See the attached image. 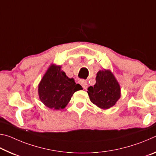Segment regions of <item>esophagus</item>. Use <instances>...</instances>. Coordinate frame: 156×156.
I'll return each mask as SVG.
<instances>
[{
    "label": "esophagus",
    "mask_w": 156,
    "mask_h": 156,
    "mask_svg": "<svg viewBox=\"0 0 156 156\" xmlns=\"http://www.w3.org/2000/svg\"><path fill=\"white\" fill-rule=\"evenodd\" d=\"M78 82H79V84H80V85H81L82 87H83L84 89H86L87 88L88 84H87V83L86 80H80Z\"/></svg>",
    "instance_id": "obj_1"
}]
</instances>
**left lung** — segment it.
I'll return each mask as SVG.
<instances>
[{
	"label": "left lung",
	"instance_id": "left-lung-1",
	"mask_svg": "<svg viewBox=\"0 0 156 156\" xmlns=\"http://www.w3.org/2000/svg\"><path fill=\"white\" fill-rule=\"evenodd\" d=\"M87 90L91 102L102 109L114 106L121 96L120 84L109 69L99 70L96 84L88 87Z\"/></svg>",
	"mask_w": 156,
	"mask_h": 156
}]
</instances>
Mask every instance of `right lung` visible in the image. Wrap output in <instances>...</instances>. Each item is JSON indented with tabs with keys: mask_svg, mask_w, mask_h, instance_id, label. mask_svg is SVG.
<instances>
[{
	"mask_svg": "<svg viewBox=\"0 0 156 156\" xmlns=\"http://www.w3.org/2000/svg\"><path fill=\"white\" fill-rule=\"evenodd\" d=\"M62 66L51 64L38 84L39 99L47 107L54 110L65 108L76 91L83 89L74 79L61 70Z\"/></svg>",
	"mask_w": 156,
	"mask_h": 156,
	"instance_id": "right-lung-1",
	"label": "right lung"
}]
</instances>
